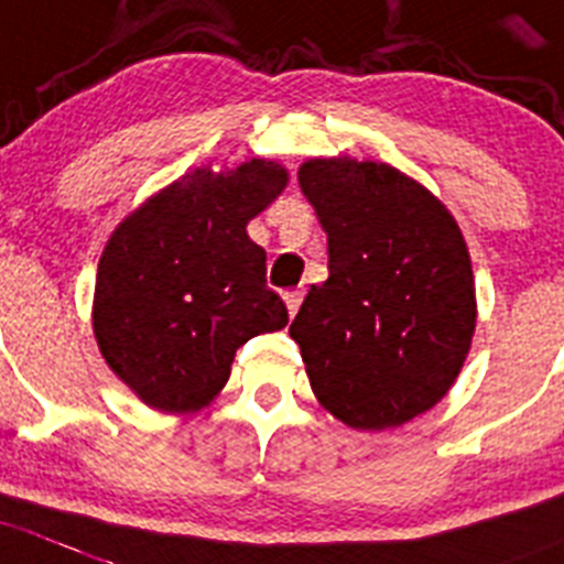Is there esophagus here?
Returning a JSON list of instances; mask_svg holds the SVG:
<instances>
[{
    "label": "esophagus",
    "instance_id": "1",
    "mask_svg": "<svg viewBox=\"0 0 564 564\" xmlns=\"http://www.w3.org/2000/svg\"><path fill=\"white\" fill-rule=\"evenodd\" d=\"M300 300H303V292H297V289H294V292H283V303H286V308H289V317H294V314H297Z\"/></svg>",
    "mask_w": 564,
    "mask_h": 564
}]
</instances>
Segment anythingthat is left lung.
I'll return each mask as SVG.
<instances>
[{
	"instance_id": "1",
	"label": "left lung",
	"mask_w": 564,
	"mask_h": 564,
	"mask_svg": "<svg viewBox=\"0 0 564 564\" xmlns=\"http://www.w3.org/2000/svg\"><path fill=\"white\" fill-rule=\"evenodd\" d=\"M297 181L328 234V281L292 339L314 398L356 431L398 429L448 394L476 334V278L454 214L381 161L308 158Z\"/></svg>"
}]
</instances>
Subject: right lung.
Listing matches in <instances>:
<instances>
[{"label":"right lung","instance_id":"add662e5","mask_svg":"<svg viewBox=\"0 0 564 564\" xmlns=\"http://www.w3.org/2000/svg\"><path fill=\"white\" fill-rule=\"evenodd\" d=\"M270 158L197 166L116 225L99 256L91 325L113 376L150 409L210 406L247 339L286 328L267 289V252L247 236L286 188Z\"/></svg>","mask_w":564,"mask_h":564}]
</instances>
